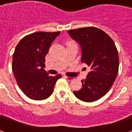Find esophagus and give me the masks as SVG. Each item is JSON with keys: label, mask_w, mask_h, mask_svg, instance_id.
<instances>
[{"label": "esophagus", "mask_w": 132, "mask_h": 132, "mask_svg": "<svg viewBox=\"0 0 132 132\" xmlns=\"http://www.w3.org/2000/svg\"><path fill=\"white\" fill-rule=\"evenodd\" d=\"M66 78L67 79V80H68V81H71V80H73L74 78L73 77H68V76H66Z\"/></svg>", "instance_id": "1"}]
</instances>
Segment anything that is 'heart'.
<instances>
[{
	"instance_id": "1",
	"label": "heart",
	"mask_w": 132,
	"mask_h": 132,
	"mask_svg": "<svg viewBox=\"0 0 132 132\" xmlns=\"http://www.w3.org/2000/svg\"><path fill=\"white\" fill-rule=\"evenodd\" d=\"M73 44V43H72V42H68V44Z\"/></svg>"
}]
</instances>
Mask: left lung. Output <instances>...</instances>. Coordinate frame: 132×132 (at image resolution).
<instances>
[{"label": "left lung", "mask_w": 132, "mask_h": 132, "mask_svg": "<svg viewBox=\"0 0 132 132\" xmlns=\"http://www.w3.org/2000/svg\"><path fill=\"white\" fill-rule=\"evenodd\" d=\"M70 37L82 48V63L90 68L82 87L73 91L78 99L86 102L103 97L113 85L118 72L119 58L114 42L106 32L95 27L68 30Z\"/></svg>", "instance_id": "left-lung-1"}]
</instances>
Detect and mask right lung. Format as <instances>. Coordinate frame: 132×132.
I'll return each instance as SVG.
<instances>
[{"label":"right lung","mask_w":132,"mask_h":132,"mask_svg":"<svg viewBox=\"0 0 132 132\" xmlns=\"http://www.w3.org/2000/svg\"><path fill=\"white\" fill-rule=\"evenodd\" d=\"M60 32H37L24 37L13 54L12 70L19 88L29 98L42 100L52 95L57 79L45 71V57Z\"/></svg>","instance_id":"add662e5"}]
</instances>
